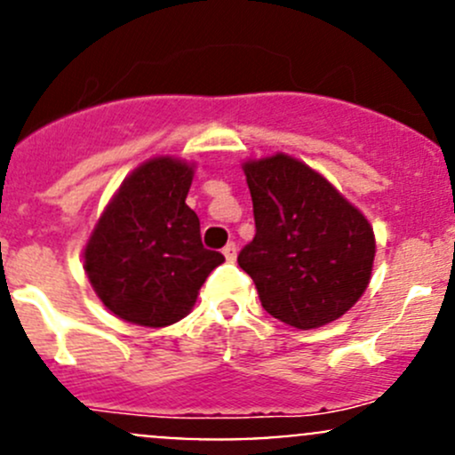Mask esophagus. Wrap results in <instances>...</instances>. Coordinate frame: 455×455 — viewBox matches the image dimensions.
Returning <instances> with one entry per match:
<instances>
[{
    "instance_id": "1",
    "label": "esophagus",
    "mask_w": 455,
    "mask_h": 455,
    "mask_svg": "<svg viewBox=\"0 0 455 455\" xmlns=\"http://www.w3.org/2000/svg\"><path fill=\"white\" fill-rule=\"evenodd\" d=\"M222 253H224V257H227V261H235V257H237V246L233 244V242H228V244L222 249Z\"/></svg>"
}]
</instances>
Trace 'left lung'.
Returning <instances> with one entry per match:
<instances>
[{
	"label": "left lung",
	"instance_id": "1",
	"mask_svg": "<svg viewBox=\"0 0 455 455\" xmlns=\"http://www.w3.org/2000/svg\"><path fill=\"white\" fill-rule=\"evenodd\" d=\"M255 237L237 264L268 315L299 330L346 315L370 283L374 231L321 173L286 154L244 163Z\"/></svg>",
	"mask_w": 455,
	"mask_h": 455
}]
</instances>
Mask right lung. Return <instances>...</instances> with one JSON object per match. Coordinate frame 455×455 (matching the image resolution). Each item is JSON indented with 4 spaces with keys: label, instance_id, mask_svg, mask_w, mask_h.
I'll list each match as a JSON object with an SVG mask.
<instances>
[{
    "label": "right lung",
    "instance_id": "1",
    "mask_svg": "<svg viewBox=\"0 0 455 455\" xmlns=\"http://www.w3.org/2000/svg\"><path fill=\"white\" fill-rule=\"evenodd\" d=\"M194 164L160 156L123 180L85 244L92 288L121 319L163 328L189 315L211 270L224 261L200 240L187 206Z\"/></svg>",
    "mask_w": 455,
    "mask_h": 455
}]
</instances>
